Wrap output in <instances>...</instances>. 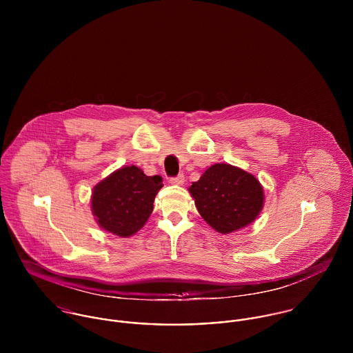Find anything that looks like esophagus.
<instances>
[{
	"instance_id": "esophagus-1",
	"label": "esophagus",
	"mask_w": 353,
	"mask_h": 353,
	"mask_svg": "<svg viewBox=\"0 0 353 353\" xmlns=\"http://www.w3.org/2000/svg\"><path fill=\"white\" fill-rule=\"evenodd\" d=\"M183 182H185V175L183 174H179L176 176L170 178V183H172V185H182Z\"/></svg>"
}]
</instances>
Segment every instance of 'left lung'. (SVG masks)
<instances>
[{
  "label": "left lung",
  "mask_w": 353,
  "mask_h": 353,
  "mask_svg": "<svg viewBox=\"0 0 353 353\" xmlns=\"http://www.w3.org/2000/svg\"><path fill=\"white\" fill-rule=\"evenodd\" d=\"M189 192L202 219L220 234L246 227L263 206V189L258 179L223 163L209 167Z\"/></svg>",
  "instance_id": "8db88e82"
}]
</instances>
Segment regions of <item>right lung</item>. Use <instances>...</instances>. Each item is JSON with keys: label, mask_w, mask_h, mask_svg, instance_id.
I'll return each mask as SVG.
<instances>
[{"label": "right lung", "mask_w": 353, "mask_h": 353, "mask_svg": "<svg viewBox=\"0 0 353 353\" xmlns=\"http://www.w3.org/2000/svg\"><path fill=\"white\" fill-rule=\"evenodd\" d=\"M161 186L160 175L147 176L136 165L119 168L94 188L91 206L98 224L121 238L132 236L151 216Z\"/></svg>", "instance_id": "add662e5"}]
</instances>
